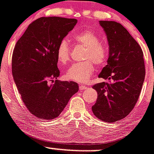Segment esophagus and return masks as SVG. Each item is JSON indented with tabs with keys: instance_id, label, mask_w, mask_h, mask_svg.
Instances as JSON below:
<instances>
[{
	"instance_id": "1",
	"label": "esophagus",
	"mask_w": 154,
	"mask_h": 154,
	"mask_svg": "<svg viewBox=\"0 0 154 154\" xmlns=\"http://www.w3.org/2000/svg\"><path fill=\"white\" fill-rule=\"evenodd\" d=\"M87 88V87L85 85H79V90L80 91H83V90H85Z\"/></svg>"
}]
</instances>
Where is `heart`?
Returning a JSON list of instances; mask_svg holds the SVG:
<instances>
[{"label": "heart", "instance_id": "obj_1", "mask_svg": "<svg viewBox=\"0 0 154 154\" xmlns=\"http://www.w3.org/2000/svg\"><path fill=\"white\" fill-rule=\"evenodd\" d=\"M73 41L85 48L83 60L85 61L72 64L67 69L66 76L69 80L85 82L93 74L94 65L102 66L108 57V50L95 33L90 30H82L72 36ZM57 57L62 64H66L70 58V48L68 42L63 39L57 49Z\"/></svg>", "mask_w": 154, "mask_h": 154}]
</instances>
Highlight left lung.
Listing matches in <instances>:
<instances>
[{"mask_svg": "<svg viewBox=\"0 0 154 154\" xmlns=\"http://www.w3.org/2000/svg\"><path fill=\"white\" fill-rule=\"evenodd\" d=\"M109 44L107 65L99 78L107 80L93 88L97 99L94 115L106 122H115L130 113L140 96L145 77L143 51L125 28L114 21H100Z\"/></svg>", "mask_w": 154, "mask_h": 154, "instance_id": "1", "label": "left lung"}]
</instances>
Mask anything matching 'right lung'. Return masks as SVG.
Returning a JSON list of instances; mask_svg holds the SVG:
<instances>
[{"mask_svg": "<svg viewBox=\"0 0 154 154\" xmlns=\"http://www.w3.org/2000/svg\"><path fill=\"white\" fill-rule=\"evenodd\" d=\"M76 23L75 19L41 17L29 25L16 44L12 57L14 82L23 103L37 118H57L79 91L76 82L57 80V57L60 42Z\"/></svg>", "mask_w": 154, "mask_h": 154, "instance_id": "right-lung-1", "label": "right lung"}]
</instances>
